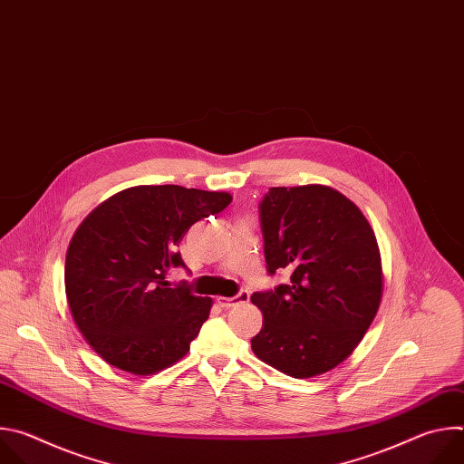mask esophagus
<instances>
[{
	"label": "esophagus",
	"mask_w": 464,
	"mask_h": 464,
	"mask_svg": "<svg viewBox=\"0 0 464 464\" xmlns=\"http://www.w3.org/2000/svg\"><path fill=\"white\" fill-rule=\"evenodd\" d=\"M247 301H249V294H247V292H240V294H237L235 297H222V295L217 297V303H218L222 308H229V306H233V304H237V303H247Z\"/></svg>",
	"instance_id": "1"
}]
</instances>
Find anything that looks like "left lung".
I'll use <instances>...</instances> for the list:
<instances>
[{
  "instance_id": "1",
  "label": "left lung",
  "mask_w": 464,
  "mask_h": 464,
  "mask_svg": "<svg viewBox=\"0 0 464 464\" xmlns=\"http://www.w3.org/2000/svg\"><path fill=\"white\" fill-rule=\"evenodd\" d=\"M268 272L292 270L290 285L255 292L262 328L255 356L292 378H312L347 360L382 303L376 235L340 190L310 183L272 187L260 204Z\"/></svg>"
}]
</instances>
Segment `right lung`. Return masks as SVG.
Listing matches in <instances>:
<instances>
[{
    "instance_id": "obj_1",
    "label": "right lung",
    "mask_w": 464,
    "mask_h": 464,
    "mask_svg": "<svg viewBox=\"0 0 464 464\" xmlns=\"http://www.w3.org/2000/svg\"><path fill=\"white\" fill-rule=\"evenodd\" d=\"M231 200L224 190L136 185L81 222L65 253V299L82 338L106 363L149 376L188 353L213 299L170 288L165 274L185 266L174 247L187 229Z\"/></svg>"
}]
</instances>
